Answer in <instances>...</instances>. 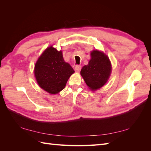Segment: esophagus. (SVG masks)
I'll use <instances>...</instances> for the list:
<instances>
[{
	"instance_id": "34e87169",
	"label": "esophagus",
	"mask_w": 151,
	"mask_h": 151,
	"mask_svg": "<svg viewBox=\"0 0 151 151\" xmlns=\"http://www.w3.org/2000/svg\"><path fill=\"white\" fill-rule=\"evenodd\" d=\"M75 71L77 72H79L80 70H81V65H76L75 67Z\"/></svg>"
}]
</instances>
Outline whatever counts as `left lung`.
<instances>
[{
  "instance_id": "obj_1",
  "label": "left lung",
  "mask_w": 151,
  "mask_h": 151,
  "mask_svg": "<svg viewBox=\"0 0 151 151\" xmlns=\"http://www.w3.org/2000/svg\"><path fill=\"white\" fill-rule=\"evenodd\" d=\"M91 56L88 64L82 68L81 75L89 88L95 91L106 83L111 72V65L106 55L98 50L91 52Z\"/></svg>"
}]
</instances>
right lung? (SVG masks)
<instances>
[{
	"mask_svg": "<svg viewBox=\"0 0 151 151\" xmlns=\"http://www.w3.org/2000/svg\"><path fill=\"white\" fill-rule=\"evenodd\" d=\"M74 73L69 63L63 60L62 51L49 47L38 59L34 74L41 88L51 94L58 93L64 89L66 83Z\"/></svg>",
	"mask_w": 151,
	"mask_h": 151,
	"instance_id": "add662e5",
	"label": "right lung"
}]
</instances>
